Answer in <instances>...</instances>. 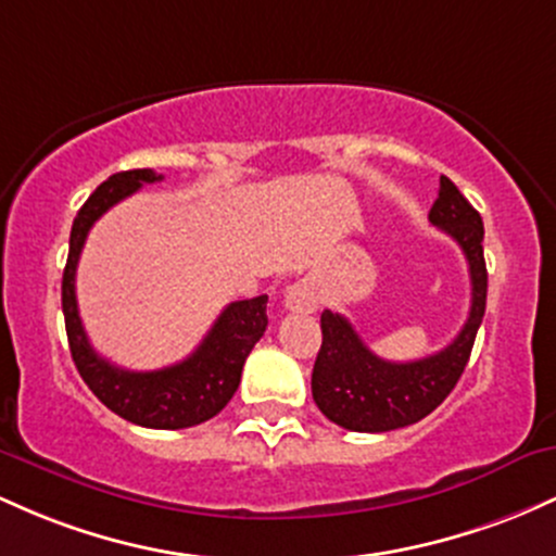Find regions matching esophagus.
<instances>
[{"label": "esophagus", "mask_w": 556, "mask_h": 556, "mask_svg": "<svg viewBox=\"0 0 556 556\" xmlns=\"http://www.w3.org/2000/svg\"><path fill=\"white\" fill-rule=\"evenodd\" d=\"M320 304V289L312 278H299L286 289V307L291 312H315Z\"/></svg>", "instance_id": "1"}]
</instances>
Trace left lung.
Listing matches in <instances>:
<instances>
[{"instance_id": "8db88e82", "label": "left lung", "mask_w": 556, "mask_h": 556, "mask_svg": "<svg viewBox=\"0 0 556 556\" xmlns=\"http://www.w3.org/2000/svg\"><path fill=\"white\" fill-rule=\"evenodd\" d=\"M428 220L452 236L465 252L472 286L470 315L457 339L441 352L413 362H389L365 346L344 315L323 312V346L312 367V399L336 426L357 433H386L413 426L452 394L465 372L489 291L483 220L446 176H441L439 199L430 207Z\"/></svg>"}]
</instances>
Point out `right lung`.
Segmentation results:
<instances>
[{
  "label": "right lung",
  "instance_id": "right-lung-1",
  "mask_svg": "<svg viewBox=\"0 0 556 556\" xmlns=\"http://www.w3.org/2000/svg\"><path fill=\"white\" fill-rule=\"evenodd\" d=\"M162 180L154 170L115 173L86 199L78 210L71 230V252L62 273V315H65L67 344L80 378L93 391V396L121 415L123 420L143 428L178 430L191 428L220 413L241 383V370L254 344L267 328V296L230 302L202 344L184 362L162 370L136 372L117 367L99 357L89 344L76 302V267L80 249L93 223L112 204L136 194L143 184Z\"/></svg>",
  "mask_w": 556,
  "mask_h": 556
}]
</instances>
